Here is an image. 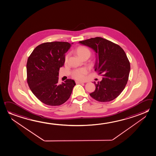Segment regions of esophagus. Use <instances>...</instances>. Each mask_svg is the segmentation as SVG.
<instances>
[{
	"instance_id": "1",
	"label": "esophagus",
	"mask_w": 156,
	"mask_h": 156,
	"mask_svg": "<svg viewBox=\"0 0 156 156\" xmlns=\"http://www.w3.org/2000/svg\"><path fill=\"white\" fill-rule=\"evenodd\" d=\"M75 82H76V84H81V83H83V82H82L79 81H76Z\"/></svg>"
}]
</instances>
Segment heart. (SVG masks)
Here are the masks:
<instances>
[{
	"label": "heart",
	"instance_id": "1",
	"mask_svg": "<svg viewBox=\"0 0 156 156\" xmlns=\"http://www.w3.org/2000/svg\"><path fill=\"white\" fill-rule=\"evenodd\" d=\"M76 52L77 56L82 58L86 55L90 54V52L89 50L87 48L83 46H80L76 49ZM68 56L67 55L65 57V62H67L68 60ZM88 73V70L86 68H81V69H77L73 71L72 73V76L75 79L83 81L86 79L87 74Z\"/></svg>",
	"mask_w": 156,
	"mask_h": 156
}]
</instances>
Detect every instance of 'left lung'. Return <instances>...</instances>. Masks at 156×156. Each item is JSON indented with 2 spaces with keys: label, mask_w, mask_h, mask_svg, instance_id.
Returning <instances> with one entry per match:
<instances>
[{
  "label": "left lung",
  "mask_w": 156,
  "mask_h": 156,
  "mask_svg": "<svg viewBox=\"0 0 156 156\" xmlns=\"http://www.w3.org/2000/svg\"><path fill=\"white\" fill-rule=\"evenodd\" d=\"M96 52L95 71L102 74V80L90 94L99 102H109L118 97L126 86L130 72V63L124 50L119 45L97 37L80 41Z\"/></svg>",
  "instance_id": "1"
}]
</instances>
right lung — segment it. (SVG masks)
<instances>
[{
  "label": "right lung",
  "instance_id": "add662e5",
  "mask_svg": "<svg viewBox=\"0 0 156 156\" xmlns=\"http://www.w3.org/2000/svg\"><path fill=\"white\" fill-rule=\"evenodd\" d=\"M70 47L68 42L44 43L36 47L27 59L29 87L37 99L47 105L64 104L76 84L72 79L58 83L59 68L63 66L65 54Z\"/></svg>",
  "mask_w": 156,
  "mask_h": 156
}]
</instances>
